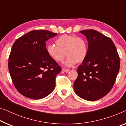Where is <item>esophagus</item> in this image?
I'll use <instances>...</instances> for the list:
<instances>
[{"label": "esophagus", "mask_w": 126, "mask_h": 126, "mask_svg": "<svg viewBox=\"0 0 126 126\" xmlns=\"http://www.w3.org/2000/svg\"><path fill=\"white\" fill-rule=\"evenodd\" d=\"M62 70H63V71H65V72H66V73L68 72V71H70L69 69H66V68H63L62 69Z\"/></svg>", "instance_id": "1"}]
</instances>
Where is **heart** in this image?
<instances>
[{
	"label": "heart",
	"mask_w": 126,
	"mask_h": 126,
	"mask_svg": "<svg viewBox=\"0 0 126 126\" xmlns=\"http://www.w3.org/2000/svg\"><path fill=\"white\" fill-rule=\"evenodd\" d=\"M55 43L57 46L54 44L47 46V54L56 62H63L66 55L68 57L65 65L67 66H73L77 62L82 63L87 56L88 44L82 38L63 35L56 40Z\"/></svg>",
	"instance_id": "obj_1"
}]
</instances>
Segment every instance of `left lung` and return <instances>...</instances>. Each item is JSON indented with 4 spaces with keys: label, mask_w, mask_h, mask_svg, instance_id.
<instances>
[{
    "label": "left lung",
    "mask_w": 126,
    "mask_h": 126,
    "mask_svg": "<svg viewBox=\"0 0 126 126\" xmlns=\"http://www.w3.org/2000/svg\"><path fill=\"white\" fill-rule=\"evenodd\" d=\"M80 32L87 39L88 55L77 69L74 90L83 99L96 101L113 88L119 70V56L110 38L95 30Z\"/></svg>",
    "instance_id": "obj_1"
}]
</instances>
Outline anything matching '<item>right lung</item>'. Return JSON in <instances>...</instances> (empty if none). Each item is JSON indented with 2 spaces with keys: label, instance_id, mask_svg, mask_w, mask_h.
Masks as SVG:
<instances>
[{
  "label": "right lung",
  "instance_id": "1",
  "mask_svg": "<svg viewBox=\"0 0 126 126\" xmlns=\"http://www.w3.org/2000/svg\"><path fill=\"white\" fill-rule=\"evenodd\" d=\"M57 33L32 30L21 36L12 47L8 69L13 84L21 94L32 99L44 98L53 91L61 67L46 51V42Z\"/></svg>",
  "mask_w": 126,
  "mask_h": 126
}]
</instances>
